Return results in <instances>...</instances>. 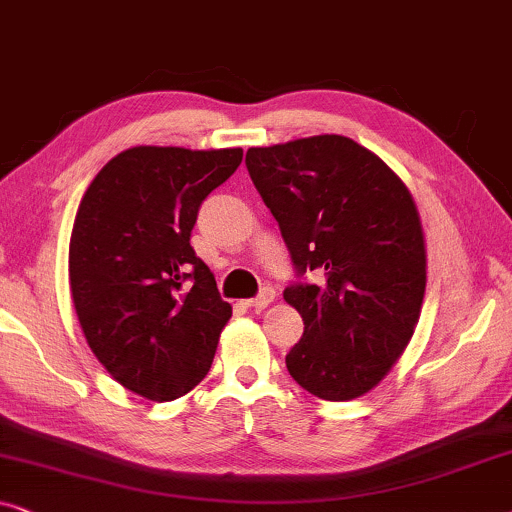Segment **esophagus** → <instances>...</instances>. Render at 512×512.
Masks as SVG:
<instances>
[{
    "mask_svg": "<svg viewBox=\"0 0 512 512\" xmlns=\"http://www.w3.org/2000/svg\"><path fill=\"white\" fill-rule=\"evenodd\" d=\"M272 300H275V289H272V286H263L261 293H258L256 298L247 300V307H254V310H263V307H268Z\"/></svg>",
    "mask_w": 512,
    "mask_h": 512,
    "instance_id": "obj_1",
    "label": "esophagus"
}]
</instances>
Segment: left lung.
I'll return each mask as SVG.
<instances>
[{
	"label": "left lung",
	"instance_id": "obj_1",
	"mask_svg": "<svg viewBox=\"0 0 512 512\" xmlns=\"http://www.w3.org/2000/svg\"><path fill=\"white\" fill-rule=\"evenodd\" d=\"M247 170L298 277L284 300L305 331L286 368L324 401L363 396L408 347L422 312L426 249L415 200L373 151L340 135L256 146ZM305 271L318 282L305 283Z\"/></svg>",
	"mask_w": 512,
	"mask_h": 512
}]
</instances>
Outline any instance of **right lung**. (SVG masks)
I'll list each match as a JSON object with an SVG mask.
<instances>
[{"mask_svg": "<svg viewBox=\"0 0 512 512\" xmlns=\"http://www.w3.org/2000/svg\"><path fill=\"white\" fill-rule=\"evenodd\" d=\"M242 163V149L135 146L97 172L69 240L76 317L97 361L151 401L205 380L233 314L191 230L202 200Z\"/></svg>", "mask_w": 512, "mask_h": 512, "instance_id": "obj_1", "label": "right lung"}]
</instances>
